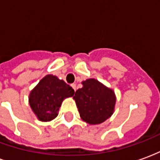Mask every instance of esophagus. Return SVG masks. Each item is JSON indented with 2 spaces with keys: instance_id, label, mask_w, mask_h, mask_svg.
<instances>
[{
  "instance_id": "esophagus-1",
  "label": "esophagus",
  "mask_w": 160,
  "mask_h": 160,
  "mask_svg": "<svg viewBox=\"0 0 160 160\" xmlns=\"http://www.w3.org/2000/svg\"><path fill=\"white\" fill-rule=\"evenodd\" d=\"M71 87H73V90L76 91V85H75V84H72V85H71Z\"/></svg>"
}]
</instances>
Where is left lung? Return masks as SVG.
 <instances>
[{"label":"left lung","mask_w":160,"mask_h":160,"mask_svg":"<svg viewBox=\"0 0 160 160\" xmlns=\"http://www.w3.org/2000/svg\"><path fill=\"white\" fill-rule=\"evenodd\" d=\"M82 85L73 96L80 118L89 124L104 122L114 112L115 92L95 79L85 80Z\"/></svg>","instance_id":"8db88e82"}]
</instances>
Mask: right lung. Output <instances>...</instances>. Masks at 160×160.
I'll return each mask as SVG.
<instances>
[{
  "label": "right lung",
  "mask_w": 160,
  "mask_h": 160,
  "mask_svg": "<svg viewBox=\"0 0 160 160\" xmlns=\"http://www.w3.org/2000/svg\"><path fill=\"white\" fill-rule=\"evenodd\" d=\"M73 94V89L65 81L48 74L31 92L29 104L38 120L49 122L57 117L63 99Z\"/></svg>",
  "instance_id": "obj_1"
}]
</instances>
